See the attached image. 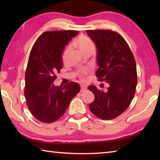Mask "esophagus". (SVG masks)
<instances>
[{"instance_id":"1","label":"esophagus","mask_w":160,"mask_h":160,"mask_svg":"<svg viewBox=\"0 0 160 160\" xmlns=\"http://www.w3.org/2000/svg\"><path fill=\"white\" fill-rule=\"evenodd\" d=\"M80 88H81V90H80L81 92H84V91L87 90V87L85 86V85H81Z\"/></svg>"}]
</instances>
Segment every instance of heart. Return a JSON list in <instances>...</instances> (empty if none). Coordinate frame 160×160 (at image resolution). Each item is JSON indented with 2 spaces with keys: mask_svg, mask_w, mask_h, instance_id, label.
I'll list each match as a JSON object with an SVG mask.
<instances>
[{
  "mask_svg": "<svg viewBox=\"0 0 160 160\" xmlns=\"http://www.w3.org/2000/svg\"><path fill=\"white\" fill-rule=\"evenodd\" d=\"M75 44L78 46L81 51L85 54L90 53L91 51H94L95 50V45L92 40L90 37L85 36V35H81L78 37L75 41ZM68 49L69 48H68ZM82 73H86L85 70H83Z\"/></svg>",
  "mask_w": 160,
  "mask_h": 160,
  "instance_id": "obj_1",
  "label": "heart"
}]
</instances>
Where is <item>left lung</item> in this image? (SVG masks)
Here are the masks:
<instances>
[{
    "label": "left lung",
    "instance_id": "1",
    "mask_svg": "<svg viewBox=\"0 0 160 160\" xmlns=\"http://www.w3.org/2000/svg\"><path fill=\"white\" fill-rule=\"evenodd\" d=\"M88 36L97 49L99 68L96 76L99 81L109 85L107 92L97 90L94 85L89 90L94 100L89 106L97 117L110 120L128 109L133 99L137 85V70L134 56L125 39L111 30H88Z\"/></svg>",
    "mask_w": 160,
    "mask_h": 160
}]
</instances>
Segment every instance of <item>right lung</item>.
I'll return each mask as SVG.
<instances>
[{
	"instance_id": "add662e5",
	"label": "right lung",
	"mask_w": 160,
	"mask_h": 160,
	"mask_svg": "<svg viewBox=\"0 0 160 160\" xmlns=\"http://www.w3.org/2000/svg\"><path fill=\"white\" fill-rule=\"evenodd\" d=\"M78 33L74 30L46 32L32 48L25 73V97L30 112L42 122L51 123L61 118L80 90L77 82L63 87L53 82L55 74L63 68L65 47Z\"/></svg>"
}]
</instances>
